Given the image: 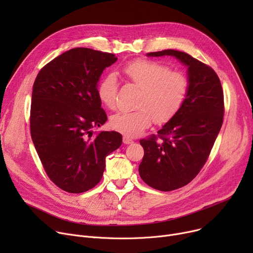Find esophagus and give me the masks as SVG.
<instances>
[{
	"label": "esophagus",
	"instance_id": "34e87169",
	"mask_svg": "<svg viewBox=\"0 0 253 253\" xmlns=\"http://www.w3.org/2000/svg\"><path fill=\"white\" fill-rule=\"evenodd\" d=\"M123 142H124L125 144H130V143L133 142V140H132V139L129 138V137H127V136H124V137H123Z\"/></svg>",
	"mask_w": 253,
	"mask_h": 253
}]
</instances>
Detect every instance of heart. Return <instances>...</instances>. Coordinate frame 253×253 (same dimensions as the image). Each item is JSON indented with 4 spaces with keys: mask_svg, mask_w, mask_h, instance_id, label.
I'll return each instance as SVG.
<instances>
[{
    "mask_svg": "<svg viewBox=\"0 0 253 253\" xmlns=\"http://www.w3.org/2000/svg\"><path fill=\"white\" fill-rule=\"evenodd\" d=\"M123 74L129 81L140 88L137 99L138 110L119 112L111 117V126L127 137L141 134L155 123L163 124L181 109L189 92L187 77L179 72H170L167 65L158 61L138 59L126 64ZM119 83L116 75L106 74L97 84L99 101L106 109L117 105Z\"/></svg>",
    "mask_w": 253,
    "mask_h": 253,
    "instance_id": "1",
    "label": "heart"
}]
</instances>
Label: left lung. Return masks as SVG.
Segmentation results:
<instances>
[{
    "mask_svg": "<svg viewBox=\"0 0 253 253\" xmlns=\"http://www.w3.org/2000/svg\"><path fill=\"white\" fill-rule=\"evenodd\" d=\"M147 56H173L188 68L189 92L181 109L158 136L139 141L141 179L169 192L191 182L206 163L223 121V91L216 73L188 53L168 49Z\"/></svg>",
    "mask_w": 253,
    "mask_h": 253,
    "instance_id": "8db88e82",
    "label": "left lung"
}]
</instances>
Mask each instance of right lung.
Wrapping results in <instances>:
<instances>
[{"label":"right lung","instance_id":"obj_1","mask_svg":"<svg viewBox=\"0 0 253 253\" xmlns=\"http://www.w3.org/2000/svg\"><path fill=\"white\" fill-rule=\"evenodd\" d=\"M117 59L112 53L74 48L47 63L36 78L32 139L47 175L65 192L94 188L105 157L122 144L119 132L92 131L108 120L96 87L102 72Z\"/></svg>","mask_w":253,"mask_h":253}]
</instances>
